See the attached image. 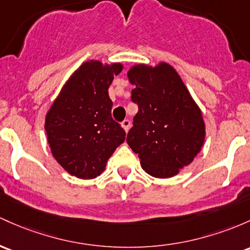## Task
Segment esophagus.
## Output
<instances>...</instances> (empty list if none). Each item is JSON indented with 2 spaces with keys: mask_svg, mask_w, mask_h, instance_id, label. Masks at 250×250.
Here are the masks:
<instances>
[{
  "mask_svg": "<svg viewBox=\"0 0 250 250\" xmlns=\"http://www.w3.org/2000/svg\"><path fill=\"white\" fill-rule=\"evenodd\" d=\"M121 125H122V128L125 129V133H127V131L129 130V128H130V121L129 120H125L122 123H121Z\"/></svg>",
  "mask_w": 250,
  "mask_h": 250,
  "instance_id": "34e87169",
  "label": "esophagus"
}]
</instances>
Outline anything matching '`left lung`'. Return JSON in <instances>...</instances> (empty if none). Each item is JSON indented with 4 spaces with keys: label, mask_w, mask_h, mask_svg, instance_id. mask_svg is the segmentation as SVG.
Masks as SVG:
<instances>
[{
    "label": "left lung",
    "mask_w": 250,
    "mask_h": 250,
    "mask_svg": "<svg viewBox=\"0 0 250 250\" xmlns=\"http://www.w3.org/2000/svg\"><path fill=\"white\" fill-rule=\"evenodd\" d=\"M139 105L127 144L139 155L145 172L171 178L190 165L205 140L202 111L177 71L167 62L152 67L135 65L128 71Z\"/></svg>",
    "instance_id": "obj_1"
}]
</instances>
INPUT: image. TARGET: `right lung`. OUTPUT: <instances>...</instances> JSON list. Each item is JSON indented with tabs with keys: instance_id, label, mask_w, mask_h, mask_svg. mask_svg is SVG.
I'll use <instances>...</instances> for the list:
<instances>
[{
	"instance_id": "obj_1",
	"label": "right lung",
	"mask_w": 250,
	"mask_h": 250,
	"mask_svg": "<svg viewBox=\"0 0 250 250\" xmlns=\"http://www.w3.org/2000/svg\"><path fill=\"white\" fill-rule=\"evenodd\" d=\"M120 62H85L62 86L46 114L47 141L60 166L81 179H94L125 141V131L111 117L108 89L122 71Z\"/></svg>"
}]
</instances>
